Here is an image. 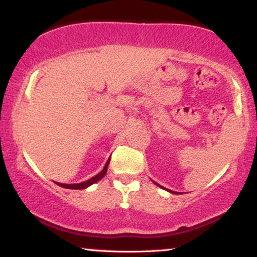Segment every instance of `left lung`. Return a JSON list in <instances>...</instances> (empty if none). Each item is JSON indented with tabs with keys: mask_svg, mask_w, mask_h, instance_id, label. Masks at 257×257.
Returning <instances> with one entry per match:
<instances>
[{
	"mask_svg": "<svg viewBox=\"0 0 257 257\" xmlns=\"http://www.w3.org/2000/svg\"><path fill=\"white\" fill-rule=\"evenodd\" d=\"M155 184H156V182H155ZM156 185L159 186V187H162L161 185H158V184H156ZM162 188H163V187H162ZM164 190H166V188H164ZM167 191H168V192H170V193H178V192H174V191H170V190H167Z\"/></svg>",
	"mask_w": 257,
	"mask_h": 257,
	"instance_id": "1",
	"label": "left lung"
}]
</instances>
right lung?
<instances>
[{
  "label": "right lung",
  "mask_w": 257,
  "mask_h": 257,
  "mask_svg": "<svg viewBox=\"0 0 257 257\" xmlns=\"http://www.w3.org/2000/svg\"><path fill=\"white\" fill-rule=\"evenodd\" d=\"M110 159H111V157L107 159V162H106V164H105V167H104V169H102L101 172H100L99 174H96V175L93 176V178H91V179L87 180V181L79 182V184H60V182H55V184L59 185V186H61V187H64V188H70V190H83V188L89 187L90 185L95 184V182H98L99 180H101L102 178H104L106 172H107V168H108V163H110Z\"/></svg>",
  "instance_id": "add662e5"
}]
</instances>
